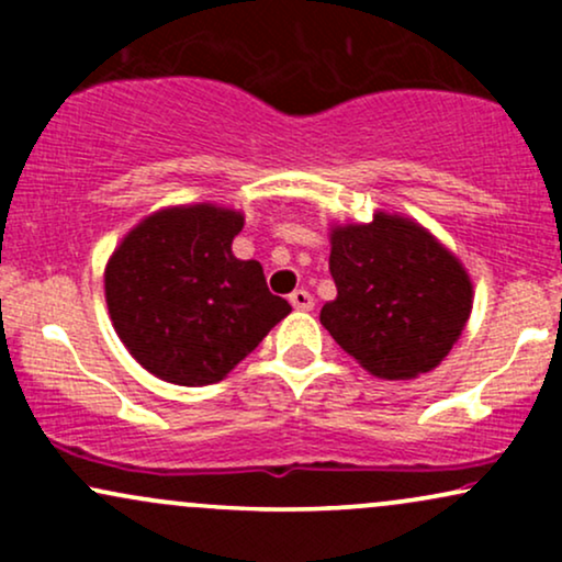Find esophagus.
<instances>
[{"instance_id": "esophagus-1", "label": "esophagus", "mask_w": 562, "mask_h": 562, "mask_svg": "<svg viewBox=\"0 0 562 562\" xmlns=\"http://www.w3.org/2000/svg\"><path fill=\"white\" fill-rule=\"evenodd\" d=\"M290 303H293V308H299V312H312L314 295L308 293V290L299 288V290H293V293H290Z\"/></svg>"}]
</instances>
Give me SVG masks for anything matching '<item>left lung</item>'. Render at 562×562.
Masks as SVG:
<instances>
[{
	"mask_svg": "<svg viewBox=\"0 0 562 562\" xmlns=\"http://www.w3.org/2000/svg\"><path fill=\"white\" fill-rule=\"evenodd\" d=\"M330 243L338 299L322 306L319 322L335 344L385 380L434 370L473 306L462 263L402 216L338 227Z\"/></svg>",
	"mask_w": 562,
	"mask_h": 562,
	"instance_id": "1",
	"label": "left lung"
}]
</instances>
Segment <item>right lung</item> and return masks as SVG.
I'll return each instance as SVG.
<instances>
[{"label": "right lung", "mask_w": 562, "mask_h": 562, "mask_svg": "<svg viewBox=\"0 0 562 562\" xmlns=\"http://www.w3.org/2000/svg\"><path fill=\"white\" fill-rule=\"evenodd\" d=\"M243 216L216 205L147 216L115 248L105 299L119 338L147 372L177 385H211L288 317L259 261L232 240Z\"/></svg>", "instance_id": "add662e5"}]
</instances>
